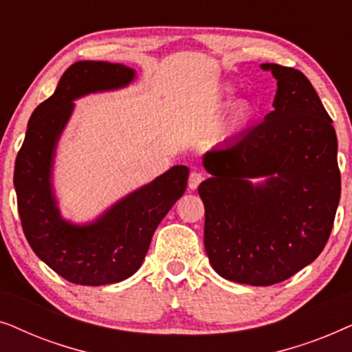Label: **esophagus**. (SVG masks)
Listing matches in <instances>:
<instances>
[{"instance_id": "1", "label": "esophagus", "mask_w": 352, "mask_h": 352, "mask_svg": "<svg viewBox=\"0 0 352 352\" xmlns=\"http://www.w3.org/2000/svg\"><path fill=\"white\" fill-rule=\"evenodd\" d=\"M205 179V175L204 173H200V171H192L190 173V176H189V187L192 190L194 189H197V187L200 186V182Z\"/></svg>"}]
</instances>
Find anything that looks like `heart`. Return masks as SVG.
<instances>
[{"label": "heart", "mask_w": 352, "mask_h": 352, "mask_svg": "<svg viewBox=\"0 0 352 352\" xmlns=\"http://www.w3.org/2000/svg\"><path fill=\"white\" fill-rule=\"evenodd\" d=\"M228 93L230 94L232 91H228ZM253 113V107L252 104L248 102H242L239 104L237 107H235V110L232 112V117H230V122H229V129H235L239 126H242V124H245L250 120V117H252Z\"/></svg>", "instance_id": "1"}]
</instances>
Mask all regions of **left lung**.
<instances>
[{
	"label": "left lung",
	"instance_id": "left-lung-1",
	"mask_svg": "<svg viewBox=\"0 0 352 352\" xmlns=\"http://www.w3.org/2000/svg\"><path fill=\"white\" fill-rule=\"evenodd\" d=\"M261 67L277 80L274 110L205 153L211 177L199 187L211 266L254 287L287 280L319 256L341 194L336 133L311 81L292 67ZM261 175L267 182L253 186Z\"/></svg>",
	"mask_w": 352,
	"mask_h": 352
}]
</instances>
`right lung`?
Masks as SVG:
<instances>
[{
  "label": "right lung",
  "instance_id": "add662e5",
  "mask_svg": "<svg viewBox=\"0 0 352 352\" xmlns=\"http://www.w3.org/2000/svg\"><path fill=\"white\" fill-rule=\"evenodd\" d=\"M134 70L109 62H76L54 94L33 110L14 166V187L23 234L36 256L65 280L99 287L122 282L141 267L152 235L184 194L189 168L177 165L113 205L89 226L60 218L51 190L56 142L74 102L94 91L126 86Z\"/></svg>",
  "mask_w": 352,
  "mask_h": 352
}]
</instances>
